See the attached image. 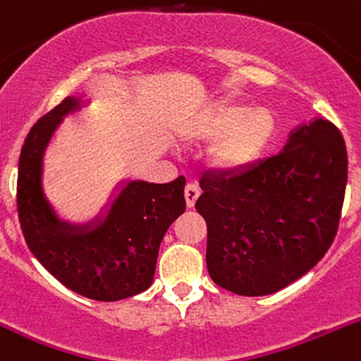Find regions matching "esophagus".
I'll use <instances>...</instances> for the list:
<instances>
[{"instance_id":"1","label":"esophagus","mask_w":361,"mask_h":361,"mask_svg":"<svg viewBox=\"0 0 361 361\" xmlns=\"http://www.w3.org/2000/svg\"><path fill=\"white\" fill-rule=\"evenodd\" d=\"M199 194H201V190H199L197 185L187 183V187H185V201H187L188 208H194V204H195V201H197Z\"/></svg>"}]
</instances>
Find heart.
Masks as SVG:
<instances>
[{
	"mask_svg": "<svg viewBox=\"0 0 361 361\" xmlns=\"http://www.w3.org/2000/svg\"><path fill=\"white\" fill-rule=\"evenodd\" d=\"M274 113L268 107H248L240 102H222L199 116L185 135L194 141H212L209 164L222 173H241L254 166L275 135Z\"/></svg>",
	"mask_w": 361,
	"mask_h": 361,
	"instance_id": "obj_1",
	"label": "heart"
}]
</instances>
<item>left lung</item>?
Segmentation results:
<instances>
[{
	"mask_svg": "<svg viewBox=\"0 0 361 361\" xmlns=\"http://www.w3.org/2000/svg\"><path fill=\"white\" fill-rule=\"evenodd\" d=\"M348 183L341 130L324 118L302 125L279 155L236 174H204L195 209L208 226L212 281L266 296L310 271L335 240Z\"/></svg>",
	"mask_w": 361,
	"mask_h": 361,
	"instance_id": "obj_1",
	"label": "left lung"
}]
</instances>
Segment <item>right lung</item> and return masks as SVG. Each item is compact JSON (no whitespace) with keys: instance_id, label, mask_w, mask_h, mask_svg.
Here are the masks:
<instances>
[{"instance_id":"obj_1","label":"right lung","mask_w":361,"mask_h":361,"mask_svg":"<svg viewBox=\"0 0 361 361\" xmlns=\"http://www.w3.org/2000/svg\"><path fill=\"white\" fill-rule=\"evenodd\" d=\"M80 106L66 97L31 127L19 157L17 213L27 248L52 277L80 296L118 302L152 286L164 234L185 212V178L121 181L90 222L59 219L42 185L44 153L63 118Z\"/></svg>"}]
</instances>
